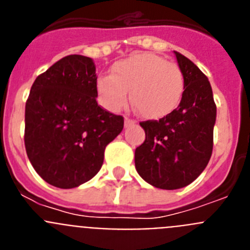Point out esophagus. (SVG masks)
I'll list each match as a JSON object with an SVG mask.
<instances>
[{
  "label": "esophagus",
  "mask_w": 250,
  "mask_h": 250,
  "mask_svg": "<svg viewBox=\"0 0 250 250\" xmlns=\"http://www.w3.org/2000/svg\"><path fill=\"white\" fill-rule=\"evenodd\" d=\"M134 124H135V121L131 120V119H129V118H125V127L131 126V125H134Z\"/></svg>",
  "instance_id": "obj_1"
}]
</instances>
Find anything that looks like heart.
<instances>
[{
    "label": "heart",
    "mask_w": 250,
    "mask_h": 250,
    "mask_svg": "<svg viewBox=\"0 0 250 250\" xmlns=\"http://www.w3.org/2000/svg\"><path fill=\"white\" fill-rule=\"evenodd\" d=\"M130 90L131 100L144 118H165L182 100L184 76L176 65L145 52L118 61L111 76L99 77L96 83L99 101L109 111H118L127 103Z\"/></svg>",
    "instance_id": "1"
}]
</instances>
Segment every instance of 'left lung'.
Masks as SVG:
<instances>
[{
    "instance_id": "1",
    "label": "left lung",
    "mask_w": 250,
    "mask_h": 250,
    "mask_svg": "<svg viewBox=\"0 0 250 250\" xmlns=\"http://www.w3.org/2000/svg\"><path fill=\"white\" fill-rule=\"evenodd\" d=\"M175 52L184 76L182 101L159 121L140 123L145 141L135 150L139 175L165 190L193 183L207 167L213 151L216 106L208 77L190 60Z\"/></svg>"
}]
</instances>
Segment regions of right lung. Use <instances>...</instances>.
<instances>
[{
	"mask_svg": "<svg viewBox=\"0 0 250 250\" xmlns=\"http://www.w3.org/2000/svg\"><path fill=\"white\" fill-rule=\"evenodd\" d=\"M94 60L68 55L36 77L26 101L25 146L48 184L71 189L89 182L106 145L123 131L124 118L98 105Z\"/></svg>",
	"mask_w": 250,
	"mask_h": 250,
	"instance_id": "1",
	"label": "right lung"
}]
</instances>
